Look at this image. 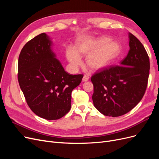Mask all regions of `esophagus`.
<instances>
[{
	"mask_svg": "<svg viewBox=\"0 0 159 159\" xmlns=\"http://www.w3.org/2000/svg\"><path fill=\"white\" fill-rule=\"evenodd\" d=\"M89 76L87 75H84V77H83V79H82V81H87L89 80Z\"/></svg>",
	"mask_w": 159,
	"mask_h": 159,
	"instance_id": "34e87169",
	"label": "esophagus"
}]
</instances>
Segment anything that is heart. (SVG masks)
<instances>
[{
    "instance_id": "b5f03b06",
    "label": "heart",
    "mask_w": 159,
    "mask_h": 159,
    "mask_svg": "<svg viewBox=\"0 0 159 159\" xmlns=\"http://www.w3.org/2000/svg\"><path fill=\"white\" fill-rule=\"evenodd\" d=\"M121 53L118 43L111 41L107 36L87 37L80 40L76 49L69 46L66 50V57L71 65L77 68L82 64L80 56H87L86 64L93 70L105 68L117 58Z\"/></svg>"
}]
</instances>
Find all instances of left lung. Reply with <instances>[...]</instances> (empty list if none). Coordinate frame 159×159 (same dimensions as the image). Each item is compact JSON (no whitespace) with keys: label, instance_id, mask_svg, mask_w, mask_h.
Instances as JSON below:
<instances>
[{"label":"left lung","instance_id":"left-lung-1","mask_svg":"<svg viewBox=\"0 0 159 159\" xmlns=\"http://www.w3.org/2000/svg\"><path fill=\"white\" fill-rule=\"evenodd\" d=\"M130 49L120 66L93 74L92 99L100 113L109 117L126 114L140 102L147 89L150 61L142 43L129 33Z\"/></svg>","mask_w":159,"mask_h":159}]
</instances>
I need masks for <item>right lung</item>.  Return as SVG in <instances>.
Here are the masks:
<instances>
[{"label":"right lung","instance_id":"right-lung-1","mask_svg":"<svg viewBox=\"0 0 159 159\" xmlns=\"http://www.w3.org/2000/svg\"><path fill=\"white\" fill-rule=\"evenodd\" d=\"M51 46L45 33L26 43L18 57V80L32 111L45 119L56 120L69 112L71 91L84 75L66 72Z\"/></svg>","mask_w":159,"mask_h":159}]
</instances>
